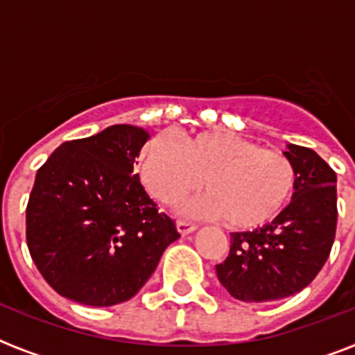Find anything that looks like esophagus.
I'll use <instances>...</instances> for the list:
<instances>
[{
  "mask_svg": "<svg viewBox=\"0 0 355 355\" xmlns=\"http://www.w3.org/2000/svg\"><path fill=\"white\" fill-rule=\"evenodd\" d=\"M175 227H178V231H180L181 234H188V233H192V231H196L197 225L192 224V222H187V220H181V218H178V220H175Z\"/></svg>",
  "mask_w": 355,
  "mask_h": 355,
  "instance_id": "esophagus-1",
  "label": "esophagus"
}]
</instances>
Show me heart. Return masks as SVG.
Instances as JSON below:
<instances>
[{"instance_id":"1","label":"heart","mask_w":355,"mask_h":355,"mask_svg":"<svg viewBox=\"0 0 355 355\" xmlns=\"http://www.w3.org/2000/svg\"><path fill=\"white\" fill-rule=\"evenodd\" d=\"M139 178L153 199L174 205L200 183L208 192L187 205L196 216L224 218L234 229L270 224L290 205L297 168L281 150L225 131H202L181 142L158 135L139 156Z\"/></svg>"}]
</instances>
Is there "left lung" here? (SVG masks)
Here are the masks:
<instances>
[{"label":"left lung","instance_id":"obj_1","mask_svg":"<svg viewBox=\"0 0 355 355\" xmlns=\"http://www.w3.org/2000/svg\"><path fill=\"white\" fill-rule=\"evenodd\" d=\"M297 168L293 200L272 224L231 233L227 258L215 266L222 286L243 302H272L311 284L336 236V172L309 147L284 153Z\"/></svg>","mask_w":355,"mask_h":355}]
</instances>
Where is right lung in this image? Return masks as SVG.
Segmentation results:
<instances>
[{
  "label": "right lung",
  "mask_w": 355,
  "mask_h": 355,
  "mask_svg": "<svg viewBox=\"0 0 355 355\" xmlns=\"http://www.w3.org/2000/svg\"><path fill=\"white\" fill-rule=\"evenodd\" d=\"M147 139L142 128L115 124L64 142L37 172L26 243L46 283L65 299L97 307L126 302L180 238L133 174Z\"/></svg>",
  "instance_id": "right-lung-1"
}]
</instances>
